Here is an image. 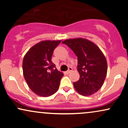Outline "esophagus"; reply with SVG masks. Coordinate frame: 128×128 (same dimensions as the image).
Listing matches in <instances>:
<instances>
[{"mask_svg": "<svg viewBox=\"0 0 128 128\" xmlns=\"http://www.w3.org/2000/svg\"><path fill=\"white\" fill-rule=\"evenodd\" d=\"M72 70V67H68V70L67 71V73H68H68H70V72H71Z\"/></svg>", "mask_w": 128, "mask_h": 128, "instance_id": "34e87169", "label": "esophagus"}]
</instances>
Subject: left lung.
<instances>
[{
    "label": "left lung",
    "mask_w": 128,
    "mask_h": 128,
    "mask_svg": "<svg viewBox=\"0 0 128 128\" xmlns=\"http://www.w3.org/2000/svg\"><path fill=\"white\" fill-rule=\"evenodd\" d=\"M78 57L80 78L73 82L74 88L83 96H90L102 87L107 73L105 56L97 46L86 39H69L62 42Z\"/></svg>",
    "instance_id": "left-lung-1"
}]
</instances>
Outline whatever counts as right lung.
Instances as JSON below:
<instances>
[{
    "instance_id": "obj_1",
    "label": "right lung",
    "mask_w": 128,
    "mask_h": 128,
    "mask_svg": "<svg viewBox=\"0 0 128 128\" xmlns=\"http://www.w3.org/2000/svg\"><path fill=\"white\" fill-rule=\"evenodd\" d=\"M61 41H42L32 47L23 61L24 78L30 90L40 96L48 97L59 88L64 76L51 61Z\"/></svg>"
}]
</instances>
